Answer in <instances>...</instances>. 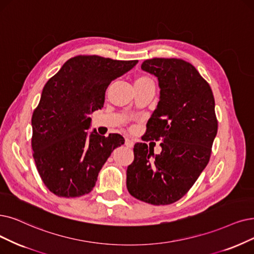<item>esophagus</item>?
Returning <instances> with one entry per match:
<instances>
[{
    "mask_svg": "<svg viewBox=\"0 0 254 254\" xmlns=\"http://www.w3.org/2000/svg\"><path fill=\"white\" fill-rule=\"evenodd\" d=\"M133 141L132 140H131V139H129V138H126L125 139V146L126 147H128V148H132L133 147Z\"/></svg>",
    "mask_w": 254,
    "mask_h": 254,
    "instance_id": "1",
    "label": "esophagus"
}]
</instances>
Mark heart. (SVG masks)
Wrapping results in <instances>:
<instances>
[{"instance_id": "b5f03b06", "label": "heart", "mask_w": 254, "mask_h": 254, "mask_svg": "<svg viewBox=\"0 0 254 254\" xmlns=\"http://www.w3.org/2000/svg\"><path fill=\"white\" fill-rule=\"evenodd\" d=\"M147 84H153V81H152V79L149 78L148 76L140 75V76H137L134 80L135 87H140V86H144Z\"/></svg>"}]
</instances>
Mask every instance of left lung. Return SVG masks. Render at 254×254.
<instances>
[{
    "instance_id": "left-lung-1",
    "label": "left lung",
    "mask_w": 254,
    "mask_h": 254,
    "mask_svg": "<svg viewBox=\"0 0 254 254\" xmlns=\"http://www.w3.org/2000/svg\"><path fill=\"white\" fill-rule=\"evenodd\" d=\"M141 69L158 79L160 97L143 140H161L160 154L134 145L127 168L131 196L153 205L184 197L207 166L218 131L215 98L194 65L178 58H152Z\"/></svg>"
}]
</instances>
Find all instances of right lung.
<instances>
[{
  "mask_svg": "<svg viewBox=\"0 0 254 254\" xmlns=\"http://www.w3.org/2000/svg\"><path fill=\"white\" fill-rule=\"evenodd\" d=\"M137 60H114L98 55L68 59L48 80L32 116L33 158L47 189L58 197L88 194L98 174L124 137L87 133L90 115L103 107L111 81Z\"/></svg>",
  "mask_w": 254,
  "mask_h": 254,
  "instance_id": "add662e5",
  "label": "right lung"
}]
</instances>
